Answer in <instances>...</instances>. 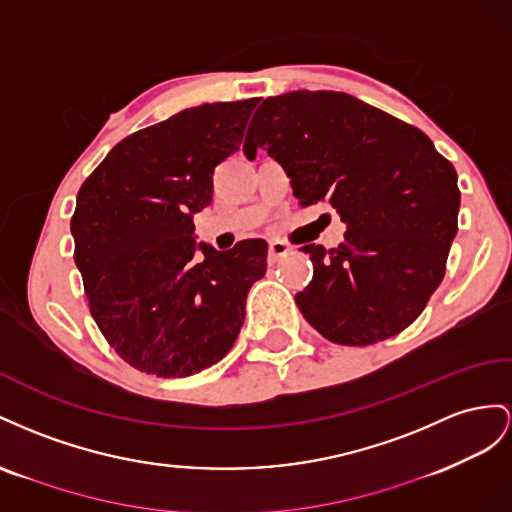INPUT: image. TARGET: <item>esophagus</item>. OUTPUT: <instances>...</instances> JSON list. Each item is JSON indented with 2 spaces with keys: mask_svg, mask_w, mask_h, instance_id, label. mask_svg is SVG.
<instances>
[{
  "mask_svg": "<svg viewBox=\"0 0 512 512\" xmlns=\"http://www.w3.org/2000/svg\"><path fill=\"white\" fill-rule=\"evenodd\" d=\"M289 251H291L289 244H285V242H281V240H270V244H268V259H270V264H276V261H279L281 257H285Z\"/></svg>",
  "mask_w": 512,
  "mask_h": 512,
  "instance_id": "1",
  "label": "esophagus"
}]
</instances>
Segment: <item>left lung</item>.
Wrapping results in <instances>:
<instances>
[{
  "instance_id": "obj_1",
  "label": "left lung",
  "mask_w": 512,
  "mask_h": 512,
  "mask_svg": "<svg viewBox=\"0 0 512 512\" xmlns=\"http://www.w3.org/2000/svg\"><path fill=\"white\" fill-rule=\"evenodd\" d=\"M285 167L302 206L326 201L347 225L339 248L306 244L313 281L296 294L332 343L373 345L405 330L440 287L457 236V171L412 124L343 92L270 96L244 141Z\"/></svg>"
}]
</instances>
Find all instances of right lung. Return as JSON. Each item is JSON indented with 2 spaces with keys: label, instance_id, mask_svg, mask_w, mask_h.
Instances as JSON below:
<instances>
[{
  "label": "right lung",
  "instance_id": "right-lung-1",
  "mask_svg": "<svg viewBox=\"0 0 512 512\" xmlns=\"http://www.w3.org/2000/svg\"><path fill=\"white\" fill-rule=\"evenodd\" d=\"M257 102H206L137 130L79 188L75 264L94 321L130 367L188 377L238 339L268 242L197 244L193 214L212 201L214 167L240 150Z\"/></svg>",
  "mask_w": 512,
  "mask_h": 512
}]
</instances>
